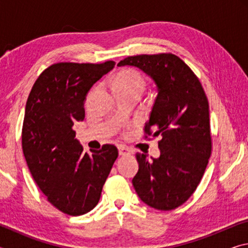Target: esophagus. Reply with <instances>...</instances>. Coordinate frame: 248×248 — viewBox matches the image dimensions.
<instances>
[{"label":"esophagus","instance_id":"1","mask_svg":"<svg viewBox=\"0 0 248 248\" xmlns=\"http://www.w3.org/2000/svg\"><path fill=\"white\" fill-rule=\"evenodd\" d=\"M118 151H119V155H129L130 154V150L123 145L119 146Z\"/></svg>","mask_w":248,"mask_h":248}]
</instances>
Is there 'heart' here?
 <instances>
[{"instance_id":"1","label":"heart","mask_w":248,"mask_h":248,"mask_svg":"<svg viewBox=\"0 0 248 248\" xmlns=\"http://www.w3.org/2000/svg\"><path fill=\"white\" fill-rule=\"evenodd\" d=\"M114 86L124 87L128 90H140L143 91L145 86L144 78L142 75L134 70H124L117 75Z\"/></svg>"}]
</instances>
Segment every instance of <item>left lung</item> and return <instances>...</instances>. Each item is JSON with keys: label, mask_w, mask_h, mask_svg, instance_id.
<instances>
[{"label": "left lung", "mask_w": 248, "mask_h": 248, "mask_svg": "<svg viewBox=\"0 0 248 248\" xmlns=\"http://www.w3.org/2000/svg\"><path fill=\"white\" fill-rule=\"evenodd\" d=\"M123 65L139 68L157 87L144 138H161V155L149 161L137 153L139 170L132 185L150 207L176 209L197 189L211 155L208 98L196 74L173 53L128 57L118 63Z\"/></svg>", "instance_id": "1"}]
</instances>
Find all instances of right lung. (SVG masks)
Returning <instances> with one entry per match:
<instances>
[{
  "mask_svg": "<svg viewBox=\"0 0 248 248\" xmlns=\"http://www.w3.org/2000/svg\"><path fill=\"white\" fill-rule=\"evenodd\" d=\"M114 66V61L54 63L39 75L28 96L24 156L37 186L65 215L82 216L96 207L118 157L112 144L84 153L73 130L75 121L85 117L84 102L91 87Z\"/></svg>",
  "mask_w": 248,
  "mask_h": 248,
  "instance_id": "obj_1",
  "label": "right lung"
}]
</instances>
